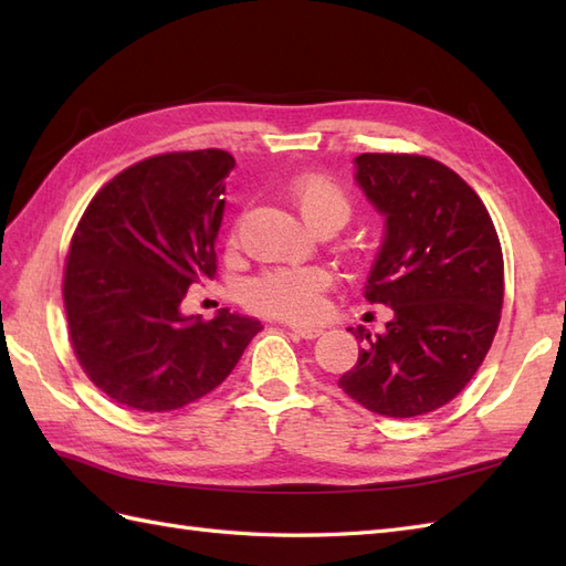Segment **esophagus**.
<instances>
[{"label":"esophagus","instance_id":"obj_1","mask_svg":"<svg viewBox=\"0 0 566 566\" xmlns=\"http://www.w3.org/2000/svg\"><path fill=\"white\" fill-rule=\"evenodd\" d=\"M292 328V333L294 335H298V338H304V340H314V338H318V335L323 333L321 328H316V326H290Z\"/></svg>","mask_w":566,"mask_h":566}]
</instances>
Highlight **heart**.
Instances as JSON below:
<instances>
[{"label": "heart", "instance_id": "b5f03b06", "mask_svg": "<svg viewBox=\"0 0 566 566\" xmlns=\"http://www.w3.org/2000/svg\"><path fill=\"white\" fill-rule=\"evenodd\" d=\"M286 189H290L292 201L302 211L308 226H343L347 216H350V197H347V191L335 179L326 175H298ZM328 282V272L321 268L268 270L248 282L245 304L264 316L284 321H311L321 314L323 290H326Z\"/></svg>", "mask_w": 566, "mask_h": 566}]
</instances>
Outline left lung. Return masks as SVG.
<instances>
[{"label":"left lung","mask_w":566,"mask_h":566,"mask_svg":"<svg viewBox=\"0 0 566 566\" xmlns=\"http://www.w3.org/2000/svg\"><path fill=\"white\" fill-rule=\"evenodd\" d=\"M355 182L384 216V240L365 284L391 308L338 387L387 418L452 401L494 340L503 306V255L494 221L464 179L423 155L363 153Z\"/></svg>","instance_id":"obj_1"}]
</instances>
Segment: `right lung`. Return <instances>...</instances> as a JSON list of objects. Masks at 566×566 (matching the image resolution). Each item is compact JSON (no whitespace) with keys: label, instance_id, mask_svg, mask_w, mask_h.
I'll return each instance as SVG.
<instances>
[{"label":"right lung","instance_id":"right-lung-1","mask_svg":"<svg viewBox=\"0 0 566 566\" xmlns=\"http://www.w3.org/2000/svg\"><path fill=\"white\" fill-rule=\"evenodd\" d=\"M231 153H167L136 163L90 201L72 235L65 314L72 350L97 387L136 411H175L231 375L258 318L182 314L213 280Z\"/></svg>","mask_w":566,"mask_h":566}]
</instances>
